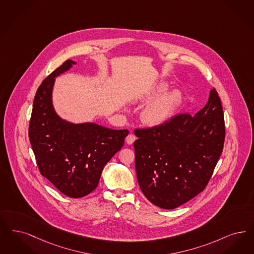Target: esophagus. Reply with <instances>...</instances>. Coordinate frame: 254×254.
Returning a JSON list of instances; mask_svg holds the SVG:
<instances>
[{"label": "esophagus", "instance_id": "1", "mask_svg": "<svg viewBox=\"0 0 254 254\" xmlns=\"http://www.w3.org/2000/svg\"><path fill=\"white\" fill-rule=\"evenodd\" d=\"M135 140H136V137H135V135H133V134L127 135V138H126V141H127V144H132V143L135 141Z\"/></svg>", "mask_w": 254, "mask_h": 254}]
</instances>
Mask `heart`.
Listing matches in <instances>:
<instances>
[{
	"mask_svg": "<svg viewBox=\"0 0 254 254\" xmlns=\"http://www.w3.org/2000/svg\"><path fill=\"white\" fill-rule=\"evenodd\" d=\"M168 89L166 82L158 83L138 98L141 102L151 100L141 111L140 119L148 127H159L171 118L182 101V93L178 89Z\"/></svg>",
	"mask_w": 254,
	"mask_h": 254,
	"instance_id": "obj_1",
	"label": "heart"
}]
</instances>
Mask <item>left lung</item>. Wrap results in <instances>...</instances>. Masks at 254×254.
I'll return each instance as SVG.
<instances>
[{"label":"left lung","mask_w":254,"mask_h":254,"mask_svg":"<svg viewBox=\"0 0 254 254\" xmlns=\"http://www.w3.org/2000/svg\"><path fill=\"white\" fill-rule=\"evenodd\" d=\"M134 132L141 191L160 208H176L205 189L222 153L225 126L218 92L210 90L208 102L194 116L178 114Z\"/></svg>","instance_id":"left-lung-1"}]
</instances>
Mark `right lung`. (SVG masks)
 Wrapping results in <instances>:
<instances>
[{
	"label": "right lung",
	"instance_id": "add662e5",
	"mask_svg": "<svg viewBox=\"0 0 254 254\" xmlns=\"http://www.w3.org/2000/svg\"><path fill=\"white\" fill-rule=\"evenodd\" d=\"M76 62L67 60L42 81L34 99L29 138L41 175L60 192L80 198L96 190L110 159L122 148L127 129L61 118L53 107L55 78Z\"/></svg>",
	"mask_w": 254,
	"mask_h": 254
}]
</instances>
